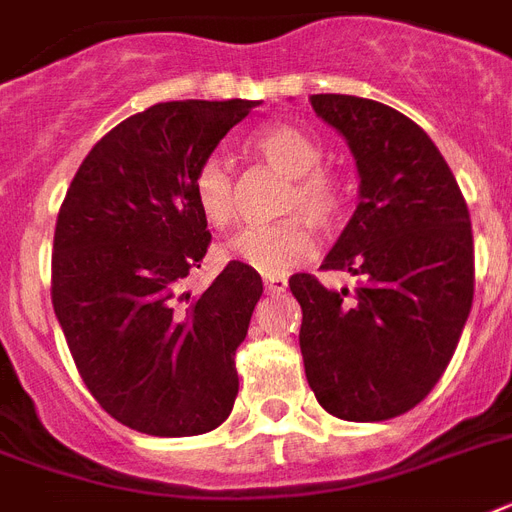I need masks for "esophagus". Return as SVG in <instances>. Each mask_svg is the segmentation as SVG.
Wrapping results in <instances>:
<instances>
[{
  "label": "esophagus",
  "mask_w": 512,
  "mask_h": 512,
  "mask_svg": "<svg viewBox=\"0 0 512 512\" xmlns=\"http://www.w3.org/2000/svg\"><path fill=\"white\" fill-rule=\"evenodd\" d=\"M286 289H289V284H286L284 278H265V294H270V297H278V294H284Z\"/></svg>",
  "instance_id": "34e87169"
}]
</instances>
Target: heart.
<instances>
[{
    "label": "heart",
    "instance_id": "obj_1",
    "mask_svg": "<svg viewBox=\"0 0 512 512\" xmlns=\"http://www.w3.org/2000/svg\"><path fill=\"white\" fill-rule=\"evenodd\" d=\"M252 147L265 160L286 176H292V186L286 189L281 213L294 215L273 226L242 228L223 244V257L242 263L263 276H284L292 265L302 263L313 252V231L307 217L315 226L328 228L339 218L344 205V189L339 178L321 170L323 147L307 131L297 126H268L252 136ZM194 197L215 228H226L236 215L234 173L223 155H210L199 162L194 176ZM299 214H305L299 219Z\"/></svg>",
    "mask_w": 512,
    "mask_h": 512
}]
</instances>
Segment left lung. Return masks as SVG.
I'll return each mask as SVG.
<instances>
[{
  "instance_id": "obj_1",
  "label": "left lung",
  "mask_w": 512,
  "mask_h": 512,
  "mask_svg": "<svg viewBox=\"0 0 512 512\" xmlns=\"http://www.w3.org/2000/svg\"><path fill=\"white\" fill-rule=\"evenodd\" d=\"M310 105L347 141L360 184L321 265L357 278L352 297L310 273L289 281L305 376L336 418L386 421L434 389L458 347L473 302L471 215L442 152L402 112L350 94Z\"/></svg>"
}]
</instances>
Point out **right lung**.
<instances>
[{
  "label": "right lung",
  "mask_w": 512,
  "mask_h": 512,
  "mask_svg": "<svg viewBox=\"0 0 512 512\" xmlns=\"http://www.w3.org/2000/svg\"><path fill=\"white\" fill-rule=\"evenodd\" d=\"M257 105L184 99L136 112L94 144L57 215L54 315L94 400L141 434H205L234 407L260 273L231 260L197 297L181 284L210 244L199 162Z\"/></svg>",
  "instance_id": "obj_1"
}]
</instances>
